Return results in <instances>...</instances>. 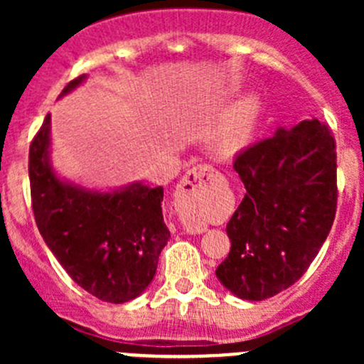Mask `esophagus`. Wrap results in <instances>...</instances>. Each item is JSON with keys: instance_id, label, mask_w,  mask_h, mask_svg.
Listing matches in <instances>:
<instances>
[{"instance_id": "1", "label": "esophagus", "mask_w": 364, "mask_h": 364, "mask_svg": "<svg viewBox=\"0 0 364 364\" xmlns=\"http://www.w3.org/2000/svg\"><path fill=\"white\" fill-rule=\"evenodd\" d=\"M216 181V174L208 165H197L190 168L183 179L179 181L178 190H176V200H178V211L181 215H199L200 209L208 200V192ZM186 232L190 234H203L205 227L199 223H186Z\"/></svg>"}]
</instances>
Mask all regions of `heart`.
<instances>
[{"label":"heart","instance_id":"heart-1","mask_svg":"<svg viewBox=\"0 0 364 364\" xmlns=\"http://www.w3.org/2000/svg\"><path fill=\"white\" fill-rule=\"evenodd\" d=\"M260 114L262 100L259 95L247 93L234 102L211 135L209 149L213 156L218 160H230L243 153L255 137Z\"/></svg>","mask_w":364,"mask_h":364}]
</instances>
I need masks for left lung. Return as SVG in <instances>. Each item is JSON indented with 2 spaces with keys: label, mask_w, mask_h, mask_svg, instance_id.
I'll list each match as a JSON object with an SVG mask.
<instances>
[{
  "label": "left lung",
  "mask_w": 364,
  "mask_h": 364,
  "mask_svg": "<svg viewBox=\"0 0 364 364\" xmlns=\"http://www.w3.org/2000/svg\"><path fill=\"white\" fill-rule=\"evenodd\" d=\"M245 197L227 223L220 284L247 301L296 284L324 245L336 213L335 139L318 119L280 127L234 160Z\"/></svg>",
  "instance_id": "obj_1"
}]
</instances>
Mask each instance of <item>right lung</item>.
Wrapping results in <instances>:
<instances>
[{"instance_id": "obj_1", "label": "right lung", "mask_w": 364, "mask_h": 364, "mask_svg": "<svg viewBox=\"0 0 364 364\" xmlns=\"http://www.w3.org/2000/svg\"><path fill=\"white\" fill-rule=\"evenodd\" d=\"M87 75L67 84L72 93ZM50 114L29 146V183L36 227L79 287L107 303H127L148 289L171 232L164 222V188L128 183L87 188L54 168Z\"/></svg>"}]
</instances>
